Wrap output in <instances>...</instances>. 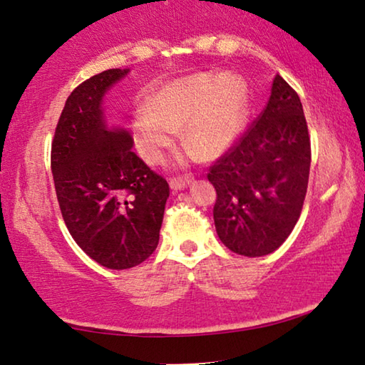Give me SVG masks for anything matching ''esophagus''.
I'll return each instance as SVG.
<instances>
[{
	"instance_id": "1",
	"label": "esophagus",
	"mask_w": 365,
	"mask_h": 365,
	"mask_svg": "<svg viewBox=\"0 0 365 365\" xmlns=\"http://www.w3.org/2000/svg\"><path fill=\"white\" fill-rule=\"evenodd\" d=\"M193 180V177L191 175H177V177H172L169 180V185L170 188L174 191H178V190H183L187 185Z\"/></svg>"
}]
</instances>
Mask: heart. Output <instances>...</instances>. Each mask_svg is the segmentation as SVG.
I'll return each instance as SVG.
<instances>
[{"mask_svg":"<svg viewBox=\"0 0 365 365\" xmlns=\"http://www.w3.org/2000/svg\"><path fill=\"white\" fill-rule=\"evenodd\" d=\"M248 93L242 78L197 73L165 86L133 110V133L140 153L151 164L164 159L183 128V143L205 158L219 156L242 133Z\"/></svg>","mask_w":365,"mask_h":365,"instance_id":"heart-1","label":"heart"}]
</instances>
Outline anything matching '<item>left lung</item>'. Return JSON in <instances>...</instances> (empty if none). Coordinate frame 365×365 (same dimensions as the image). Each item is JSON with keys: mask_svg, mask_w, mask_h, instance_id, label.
<instances>
[{"mask_svg": "<svg viewBox=\"0 0 365 365\" xmlns=\"http://www.w3.org/2000/svg\"><path fill=\"white\" fill-rule=\"evenodd\" d=\"M309 168L311 138L301 100L277 76L267 106L209 168L220 242L248 257L274 252L299 219Z\"/></svg>", "mask_w": 365, "mask_h": 365, "instance_id": "8db88e82", "label": "left lung"}]
</instances>
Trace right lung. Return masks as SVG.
Segmentation results:
<instances>
[{
  "label": "right lung",
  "mask_w": 365,
  "mask_h": 365,
  "mask_svg": "<svg viewBox=\"0 0 365 365\" xmlns=\"http://www.w3.org/2000/svg\"><path fill=\"white\" fill-rule=\"evenodd\" d=\"M127 71L109 69L67 98L51 143L61 214L76 243L108 269L150 257L159 243L169 183L132 151L125 130L104 125L101 100Z\"/></svg>",
  "instance_id": "right-lung-1"
}]
</instances>
